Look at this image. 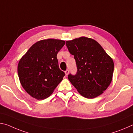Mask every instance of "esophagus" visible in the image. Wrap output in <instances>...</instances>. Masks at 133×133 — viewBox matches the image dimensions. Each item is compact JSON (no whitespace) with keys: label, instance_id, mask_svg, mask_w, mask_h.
<instances>
[{"label":"esophagus","instance_id":"1","mask_svg":"<svg viewBox=\"0 0 133 133\" xmlns=\"http://www.w3.org/2000/svg\"><path fill=\"white\" fill-rule=\"evenodd\" d=\"M69 70H66L65 71V74H66V76H67V75H69Z\"/></svg>","mask_w":133,"mask_h":133}]
</instances>
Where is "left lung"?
<instances>
[{"instance_id":"1","label":"left lung","mask_w":133,"mask_h":133,"mask_svg":"<svg viewBox=\"0 0 133 133\" xmlns=\"http://www.w3.org/2000/svg\"><path fill=\"white\" fill-rule=\"evenodd\" d=\"M74 56L77 73L68 78L81 95L93 98L102 94L111 82L114 63L100 44L90 38L82 37L66 41Z\"/></svg>"}]
</instances>
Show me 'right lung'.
<instances>
[{
  "label": "right lung",
  "instance_id": "1",
  "mask_svg": "<svg viewBox=\"0 0 133 133\" xmlns=\"http://www.w3.org/2000/svg\"><path fill=\"white\" fill-rule=\"evenodd\" d=\"M64 40H42L36 43L20 60L17 73L21 84L29 94L37 100L51 95L65 73L58 66L57 55Z\"/></svg>",
  "mask_w": 133,
  "mask_h": 133
}]
</instances>
